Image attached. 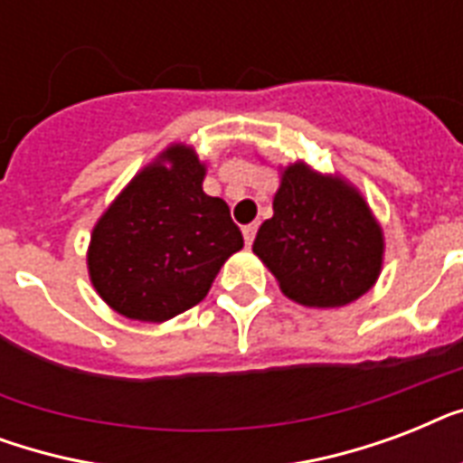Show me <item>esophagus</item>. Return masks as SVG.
Wrapping results in <instances>:
<instances>
[{
    "instance_id": "1",
    "label": "esophagus",
    "mask_w": 463,
    "mask_h": 463,
    "mask_svg": "<svg viewBox=\"0 0 463 463\" xmlns=\"http://www.w3.org/2000/svg\"><path fill=\"white\" fill-rule=\"evenodd\" d=\"M257 228H260V225H257V223H250V225H245V228H242V238H245V245L247 247H250L254 242Z\"/></svg>"
}]
</instances>
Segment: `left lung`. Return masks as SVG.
Masks as SVG:
<instances>
[{
    "label": "left lung",
    "mask_w": 463,
    "mask_h": 463,
    "mask_svg": "<svg viewBox=\"0 0 463 463\" xmlns=\"http://www.w3.org/2000/svg\"><path fill=\"white\" fill-rule=\"evenodd\" d=\"M252 250L283 296L305 307H344L377 281L384 235L344 177L293 163L281 173L274 216L261 223Z\"/></svg>",
    "instance_id": "8db88e82"
}]
</instances>
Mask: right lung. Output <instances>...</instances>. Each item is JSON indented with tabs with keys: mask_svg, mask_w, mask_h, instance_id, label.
Here are the masks:
<instances>
[{
	"mask_svg": "<svg viewBox=\"0 0 463 463\" xmlns=\"http://www.w3.org/2000/svg\"><path fill=\"white\" fill-rule=\"evenodd\" d=\"M203 175L194 148L173 144L98 218L89 276L115 312L173 319L202 303L225 260L242 250L228 203L203 192Z\"/></svg>",
	"mask_w": 463,
	"mask_h": 463,
	"instance_id": "right-lung-1",
	"label": "right lung"
}]
</instances>
